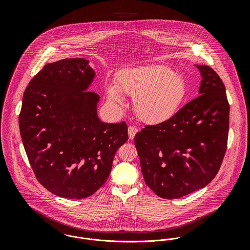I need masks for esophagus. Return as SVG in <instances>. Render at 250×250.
Returning <instances> with one entry per match:
<instances>
[{"label":"esophagus","instance_id":"34e87169","mask_svg":"<svg viewBox=\"0 0 250 250\" xmlns=\"http://www.w3.org/2000/svg\"><path fill=\"white\" fill-rule=\"evenodd\" d=\"M137 133H138V129H137L136 127L130 126V127L128 128V135H129V139H130V140H133V139L135 138V136H136Z\"/></svg>","mask_w":250,"mask_h":250}]
</instances>
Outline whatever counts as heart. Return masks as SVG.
I'll list each match as a JSON object with an SVG mask.
<instances>
[{
  "label": "heart",
  "mask_w": 250,
  "mask_h": 250,
  "mask_svg": "<svg viewBox=\"0 0 250 250\" xmlns=\"http://www.w3.org/2000/svg\"><path fill=\"white\" fill-rule=\"evenodd\" d=\"M121 92L134 98V108L139 118L152 125L171 119L187 92L184 78L163 65H148L122 72L115 84L107 87L108 99L122 105Z\"/></svg>",
  "instance_id": "b5f03b06"
}]
</instances>
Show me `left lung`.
Listing matches in <instances>:
<instances>
[{
	"instance_id": "left-lung-1",
	"label": "left lung",
	"mask_w": 250,
	"mask_h": 250,
	"mask_svg": "<svg viewBox=\"0 0 250 250\" xmlns=\"http://www.w3.org/2000/svg\"><path fill=\"white\" fill-rule=\"evenodd\" d=\"M199 95L167 122L145 126L135 137L146 185L174 199L206 187L219 170L228 140L229 104L223 82L207 65Z\"/></svg>"
}]
</instances>
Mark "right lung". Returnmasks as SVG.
<instances>
[{
    "label": "right lung",
    "mask_w": 250,
    "mask_h": 250,
    "mask_svg": "<svg viewBox=\"0 0 250 250\" xmlns=\"http://www.w3.org/2000/svg\"><path fill=\"white\" fill-rule=\"evenodd\" d=\"M85 59L46 64L27 86L19 114L23 145L38 182L55 195L80 199L98 190L117 149L128 141L125 122L105 123L98 94L87 91L95 72Z\"/></svg>",
    "instance_id": "obj_1"
}]
</instances>
